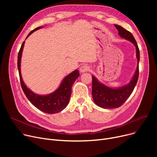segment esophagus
I'll list each match as a JSON object with an SVG mask.
<instances>
[{
  "instance_id": "1",
  "label": "esophagus",
  "mask_w": 157,
  "mask_h": 157,
  "mask_svg": "<svg viewBox=\"0 0 157 157\" xmlns=\"http://www.w3.org/2000/svg\"><path fill=\"white\" fill-rule=\"evenodd\" d=\"M89 70H90V67H89L88 65H83L81 66V67H80V69H79L80 72H82V73L87 72V71H88Z\"/></svg>"
}]
</instances>
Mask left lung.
I'll list each match as a JSON object with an SVG mask.
<instances>
[{"mask_svg": "<svg viewBox=\"0 0 157 157\" xmlns=\"http://www.w3.org/2000/svg\"><path fill=\"white\" fill-rule=\"evenodd\" d=\"M118 30L119 36L132 43L136 49V57L137 65L134 76L129 83L118 88H111L101 83L96 77L92 76V97L94 101L98 106L104 109L117 108L124 103L131 94L137 84L139 78V62L140 60L139 49L133 35L122 27L114 25Z\"/></svg>", "mask_w": 157, "mask_h": 157, "instance_id": "left-lung-1", "label": "left lung"}]
</instances>
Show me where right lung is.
Masks as SVG:
<instances>
[{"label":"right lung","instance_id":"add662e5","mask_svg":"<svg viewBox=\"0 0 157 157\" xmlns=\"http://www.w3.org/2000/svg\"><path fill=\"white\" fill-rule=\"evenodd\" d=\"M44 27H39L32 30L26 39L33 32ZM25 41L22 43L18 55V69L20 75L21 86L23 91L29 101L40 111L48 114H55L64 109L69 102L71 95L72 86L76 79L79 76L78 70H75L62 80L59 87L53 92L48 95H40L35 94L27 88L23 81L21 74V59Z\"/></svg>","mask_w":157,"mask_h":157}]
</instances>
